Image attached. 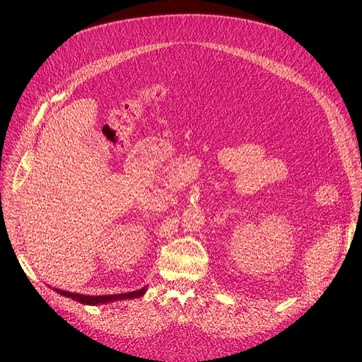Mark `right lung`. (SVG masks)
I'll list each match as a JSON object with an SVG mask.
<instances>
[{"mask_svg": "<svg viewBox=\"0 0 362 362\" xmlns=\"http://www.w3.org/2000/svg\"><path fill=\"white\" fill-rule=\"evenodd\" d=\"M57 293H60L66 298H71L73 300H78L81 303H85V305H101V303H108V302H116V300H124V299H135L141 298L146 292V286L135 291V292H129V293H119V295H104V296H88V295H79V293H71L67 291L62 289H54Z\"/></svg>", "mask_w": 362, "mask_h": 362, "instance_id": "1", "label": "right lung"}]
</instances>
